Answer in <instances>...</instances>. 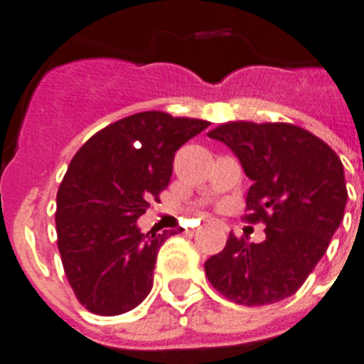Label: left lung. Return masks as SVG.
<instances>
[{
	"instance_id": "1",
	"label": "left lung",
	"mask_w": 364,
	"mask_h": 364,
	"mask_svg": "<svg viewBox=\"0 0 364 364\" xmlns=\"http://www.w3.org/2000/svg\"><path fill=\"white\" fill-rule=\"evenodd\" d=\"M208 136L226 144L252 180L247 222L262 220L266 239L230 233L226 247L205 260L215 290L244 306L290 297L314 272L345 217V169L332 147L291 124L230 122Z\"/></svg>"
}]
</instances>
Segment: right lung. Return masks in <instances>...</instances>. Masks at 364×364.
<instances>
[{
    "mask_svg": "<svg viewBox=\"0 0 364 364\" xmlns=\"http://www.w3.org/2000/svg\"><path fill=\"white\" fill-rule=\"evenodd\" d=\"M210 122L146 111L107 125L80 147L56 195L58 250L67 281L96 315L136 308L153 288L159 250L176 231L142 233L178 147Z\"/></svg>",
    "mask_w": 364,
    "mask_h": 364,
    "instance_id": "add662e5",
    "label": "right lung"
}]
</instances>
